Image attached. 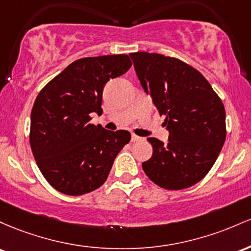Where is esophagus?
Here are the masks:
<instances>
[{"mask_svg":"<svg viewBox=\"0 0 251 251\" xmlns=\"http://www.w3.org/2000/svg\"><path fill=\"white\" fill-rule=\"evenodd\" d=\"M142 140H143L142 137L137 136V135H135V134L131 135V141H133V142H139V141H142Z\"/></svg>","mask_w":251,"mask_h":251,"instance_id":"34e87169","label":"esophagus"}]
</instances>
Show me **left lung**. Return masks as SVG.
<instances>
[{"label":"left lung","instance_id":"8db88e82","mask_svg":"<svg viewBox=\"0 0 251 251\" xmlns=\"http://www.w3.org/2000/svg\"><path fill=\"white\" fill-rule=\"evenodd\" d=\"M141 85L151 95L168 142L149 137L153 155L142 168L157 186L184 190L209 173L226 137L223 102L198 70L176 58L130 53Z\"/></svg>","mask_w":251,"mask_h":251}]
</instances>
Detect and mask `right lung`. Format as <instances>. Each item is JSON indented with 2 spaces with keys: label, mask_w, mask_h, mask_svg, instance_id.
<instances>
[{
  "label": "right lung",
  "mask_w": 251,
  "mask_h": 251,
  "mask_svg": "<svg viewBox=\"0 0 251 251\" xmlns=\"http://www.w3.org/2000/svg\"><path fill=\"white\" fill-rule=\"evenodd\" d=\"M130 67L126 54L81 58L39 92L30 115V148L42 176L59 192L81 196L102 186L130 141L129 131L90 123V114L102 115L106 81Z\"/></svg>",
  "instance_id": "right-lung-1"
}]
</instances>
